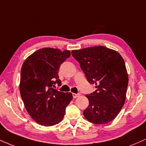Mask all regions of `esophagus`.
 <instances>
[{"mask_svg": "<svg viewBox=\"0 0 146 146\" xmlns=\"http://www.w3.org/2000/svg\"><path fill=\"white\" fill-rule=\"evenodd\" d=\"M79 96H80V94H75V93H73V98H77Z\"/></svg>", "mask_w": 146, "mask_h": 146, "instance_id": "obj_1", "label": "esophagus"}]
</instances>
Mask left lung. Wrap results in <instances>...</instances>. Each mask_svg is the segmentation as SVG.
Returning a JSON list of instances; mask_svg holds the SVG:
<instances>
[{
    "mask_svg": "<svg viewBox=\"0 0 146 146\" xmlns=\"http://www.w3.org/2000/svg\"><path fill=\"white\" fill-rule=\"evenodd\" d=\"M72 56L95 91L86 97L89 105L84 116L95 124H104L113 120L125 101L128 75L123 58L118 52L104 46L73 50Z\"/></svg>",
    "mask_w": 146,
    "mask_h": 146,
    "instance_id": "8db88e82",
    "label": "left lung"
}]
</instances>
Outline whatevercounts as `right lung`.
<instances>
[{
  "mask_svg": "<svg viewBox=\"0 0 146 146\" xmlns=\"http://www.w3.org/2000/svg\"><path fill=\"white\" fill-rule=\"evenodd\" d=\"M71 56L68 50L42 48L25 60L21 68L20 93L27 111L39 124L51 126L62 120L66 106L73 99L71 93L54 89L61 86L60 65Z\"/></svg>",
  "mask_w": 146,
  "mask_h": 146,
  "instance_id": "1",
  "label": "right lung"
}]
</instances>
